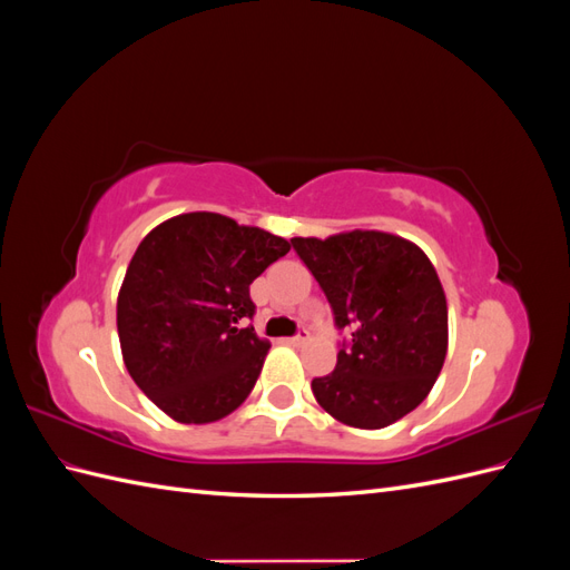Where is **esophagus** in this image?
<instances>
[{
  "label": "esophagus",
  "mask_w": 570,
  "mask_h": 570,
  "mask_svg": "<svg viewBox=\"0 0 570 570\" xmlns=\"http://www.w3.org/2000/svg\"><path fill=\"white\" fill-rule=\"evenodd\" d=\"M306 337H308V333H306V327H302V331H299L297 335H292V337H287L285 342H287V344H302V342H306Z\"/></svg>",
  "instance_id": "obj_1"
}]
</instances>
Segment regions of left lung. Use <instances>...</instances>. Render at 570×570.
<instances>
[{"label": "left lung", "mask_w": 570, "mask_h": 570, "mask_svg": "<svg viewBox=\"0 0 570 570\" xmlns=\"http://www.w3.org/2000/svg\"><path fill=\"white\" fill-rule=\"evenodd\" d=\"M350 331L335 371L314 377L316 402L344 425L377 430L406 416L433 390L446 354V299L421 247L377 230L327 239L292 237Z\"/></svg>", "instance_id": "left-lung-1"}]
</instances>
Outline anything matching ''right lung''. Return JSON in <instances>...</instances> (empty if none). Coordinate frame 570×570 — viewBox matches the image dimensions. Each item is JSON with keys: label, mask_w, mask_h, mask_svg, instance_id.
<instances>
[{"label": "right lung", "mask_w": 570, "mask_h": 570, "mask_svg": "<svg viewBox=\"0 0 570 570\" xmlns=\"http://www.w3.org/2000/svg\"><path fill=\"white\" fill-rule=\"evenodd\" d=\"M287 252V239L209 212L168 218L137 247L116 304L120 352L170 419L214 423L247 400L271 347L247 325L249 285Z\"/></svg>", "instance_id": "1"}]
</instances>
